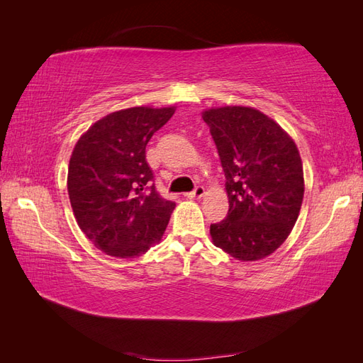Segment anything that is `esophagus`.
Returning a JSON list of instances; mask_svg holds the SVG:
<instances>
[{
    "label": "esophagus",
    "mask_w": 363,
    "mask_h": 363,
    "mask_svg": "<svg viewBox=\"0 0 363 363\" xmlns=\"http://www.w3.org/2000/svg\"><path fill=\"white\" fill-rule=\"evenodd\" d=\"M184 195L188 196V199H201V196L204 195V188H203V186H196V188L192 192H188Z\"/></svg>",
    "instance_id": "34e87169"
}]
</instances>
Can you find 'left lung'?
Returning <instances> with one entry per match:
<instances>
[{
    "mask_svg": "<svg viewBox=\"0 0 363 363\" xmlns=\"http://www.w3.org/2000/svg\"><path fill=\"white\" fill-rule=\"evenodd\" d=\"M225 174L228 213L211 225L213 244L252 262L269 256L298 218L304 179L298 148L276 121L252 107L203 112Z\"/></svg>",
    "mask_w": 363,
    "mask_h": 363,
    "instance_id": "obj_1",
    "label": "left lung"
}]
</instances>
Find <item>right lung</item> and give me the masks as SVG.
Listing matches in <instances>:
<instances>
[{"instance_id": "1", "label": "right lung", "mask_w": 363, "mask_h": 363, "mask_svg": "<svg viewBox=\"0 0 363 363\" xmlns=\"http://www.w3.org/2000/svg\"><path fill=\"white\" fill-rule=\"evenodd\" d=\"M174 112V107L113 112L75 144L68 168L72 211L82 232L108 256L144 255L168 225L175 203L156 191L145 147Z\"/></svg>"}]
</instances>
